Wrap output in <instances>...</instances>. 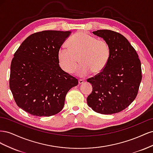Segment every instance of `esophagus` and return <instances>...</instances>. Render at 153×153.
Here are the masks:
<instances>
[{
    "instance_id": "obj_1",
    "label": "esophagus",
    "mask_w": 153,
    "mask_h": 153,
    "mask_svg": "<svg viewBox=\"0 0 153 153\" xmlns=\"http://www.w3.org/2000/svg\"><path fill=\"white\" fill-rule=\"evenodd\" d=\"M84 80H83V79H79L78 80V84H83L84 83Z\"/></svg>"
}]
</instances>
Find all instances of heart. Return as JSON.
<instances>
[{"instance_id": "b5f03b06", "label": "heart", "mask_w": 153, "mask_h": 153, "mask_svg": "<svg viewBox=\"0 0 153 153\" xmlns=\"http://www.w3.org/2000/svg\"><path fill=\"white\" fill-rule=\"evenodd\" d=\"M67 43L68 48L60 47L57 52L59 64L65 73L75 72L79 61L81 65L76 73L80 76H87L91 72L98 75L107 65L111 50L106 41L80 32L72 36Z\"/></svg>"}]
</instances>
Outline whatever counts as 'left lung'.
I'll list each match as a JSON object with an SVG mask.
<instances>
[{
    "mask_svg": "<svg viewBox=\"0 0 153 153\" xmlns=\"http://www.w3.org/2000/svg\"><path fill=\"white\" fill-rule=\"evenodd\" d=\"M108 43L111 53L103 71L87 81L92 86L87 104L94 112L112 114L123 110L135 99L142 80L141 62L128 39L110 30L92 32Z\"/></svg>",
    "mask_w": 153,
    "mask_h": 153,
    "instance_id": "1",
    "label": "left lung"
}]
</instances>
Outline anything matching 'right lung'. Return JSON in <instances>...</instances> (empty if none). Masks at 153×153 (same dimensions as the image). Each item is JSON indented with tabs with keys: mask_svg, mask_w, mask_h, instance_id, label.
Returning a JSON list of instances; mask_svg holds the SVG:
<instances>
[{
	"mask_svg": "<svg viewBox=\"0 0 153 153\" xmlns=\"http://www.w3.org/2000/svg\"><path fill=\"white\" fill-rule=\"evenodd\" d=\"M70 31L43 30L23 41L14 54L10 87L16 105L36 116L61 112L68 92L76 86V78L59 66L57 52Z\"/></svg>",
	"mask_w": 153,
	"mask_h": 153,
	"instance_id": "1",
	"label": "right lung"
}]
</instances>
